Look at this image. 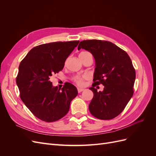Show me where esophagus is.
I'll return each mask as SVG.
<instances>
[{
  "label": "esophagus",
  "instance_id": "34e87169",
  "mask_svg": "<svg viewBox=\"0 0 156 156\" xmlns=\"http://www.w3.org/2000/svg\"><path fill=\"white\" fill-rule=\"evenodd\" d=\"M84 88H77V91H78L79 93L81 92H83V91H84Z\"/></svg>",
  "mask_w": 156,
  "mask_h": 156
}]
</instances>
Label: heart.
<instances>
[{"label":"heart","instance_id":"obj_1","mask_svg":"<svg viewBox=\"0 0 156 156\" xmlns=\"http://www.w3.org/2000/svg\"><path fill=\"white\" fill-rule=\"evenodd\" d=\"M86 54H90V53H88V52H87V51H83L79 54V56L86 55ZM87 77H88L87 75H75V76L73 78V81L75 83H76L77 85L83 86L84 84V80L87 79Z\"/></svg>","mask_w":156,"mask_h":156}]
</instances>
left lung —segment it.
I'll return each instance as SVG.
<instances>
[{
	"label": "left lung",
	"mask_w": 156,
	"mask_h": 156,
	"mask_svg": "<svg viewBox=\"0 0 156 156\" xmlns=\"http://www.w3.org/2000/svg\"><path fill=\"white\" fill-rule=\"evenodd\" d=\"M81 49L90 52L96 61L89 111L98 119H114L133 96L135 70L131 60L125 51L108 41L83 40L78 45ZM100 83L105 86L102 92L94 88Z\"/></svg>",
	"instance_id": "1"
}]
</instances>
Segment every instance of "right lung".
Listing matches in <instances>:
<instances>
[{
	"label": "right lung",
	"instance_id": "1",
	"mask_svg": "<svg viewBox=\"0 0 156 156\" xmlns=\"http://www.w3.org/2000/svg\"><path fill=\"white\" fill-rule=\"evenodd\" d=\"M79 41H56L32 48L22 60L16 83L23 102L39 119L58 120L67 114L78 92L66 83L60 90L52 85L51 78L62 70L65 61Z\"/></svg>",
	"mask_w": 156,
	"mask_h": 156
}]
</instances>
